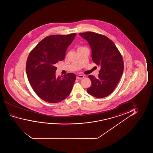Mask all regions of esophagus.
Returning <instances> with one entry per match:
<instances>
[{
    "label": "esophagus",
    "instance_id": "esophagus-1",
    "mask_svg": "<svg viewBox=\"0 0 153 153\" xmlns=\"http://www.w3.org/2000/svg\"><path fill=\"white\" fill-rule=\"evenodd\" d=\"M85 77V76L84 75H78L76 78H77V79H82V78H84Z\"/></svg>",
    "mask_w": 153,
    "mask_h": 153
}]
</instances>
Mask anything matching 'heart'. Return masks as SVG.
<instances>
[{
  "mask_svg": "<svg viewBox=\"0 0 153 153\" xmlns=\"http://www.w3.org/2000/svg\"><path fill=\"white\" fill-rule=\"evenodd\" d=\"M83 47H79L78 48V49H79V48H82Z\"/></svg>",
  "mask_w": 153,
  "mask_h": 153,
  "instance_id": "1",
  "label": "heart"
}]
</instances>
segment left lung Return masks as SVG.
Listing matches in <instances>:
<instances>
[{
  "instance_id": "left-lung-1",
  "label": "left lung",
  "mask_w": 153,
  "mask_h": 153,
  "mask_svg": "<svg viewBox=\"0 0 153 153\" xmlns=\"http://www.w3.org/2000/svg\"><path fill=\"white\" fill-rule=\"evenodd\" d=\"M79 34L88 41L92 50V61L101 68L98 77L88 76L92 84L87 91L98 98L108 96L114 90L123 74L124 63L121 54L106 36L93 32Z\"/></svg>"
}]
</instances>
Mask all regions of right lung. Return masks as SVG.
Returning a JSON list of instances; mask_svg holds the SVG:
<instances>
[{
	"label": "right lung",
	"mask_w": 153,
	"mask_h": 153,
	"mask_svg": "<svg viewBox=\"0 0 153 153\" xmlns=\"http://www.w3.org/2000/svg\"><path fill=\"white\" fill-rule=\"evenodd\" d=\"M76 33L51 35L41 40L30 53L26 62V73L36 94L47 102L56 103L66 98L75 82L71 73L63 77L55 76V64L63 61L67 47Z\"/></svg>",
	"instance_id": "1"
}]
</instances>
